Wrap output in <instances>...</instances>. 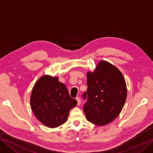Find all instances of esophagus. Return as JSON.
Masks as SVG:
<instances>
[{
  "mask_svg": "<svg viewBox=\"0 0 153 153\" xmlns=\"http://www.w3.org/2000/svg\"><path fill=\"white\" fill-rule=\"evenodd\" d=\"M76 100L77 101V105H80L81 103V100L80 98V97H76Z\"/></svg>",
  "mask_w": 153,
  "mask_h": 153,
  "instance_id": "34e87169",
  "label": "esophagus"
}]
</instances>
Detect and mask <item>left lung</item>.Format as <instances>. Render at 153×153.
Returning a JSON list of instances; mask_svg holds the SVG:
<instances>
[{
  "mask_svg": "<svg viewBox=\"0 0 153 153\" xmlns=\"http://www.w3.org/2000/svg\"><path fill=\"white\" fill-rule=\"evenodd\" d=\"M86 102L83 110L87 121L98 126L108 124L119 115L127 97L126 82L119 69L101 61L94 72L87 74Z\"/></svg>",
  "mask_w": 153,
  "mask_h": 153,
  "instance_id": "obj_1",
  "label": "left lung"
}]
</instances>
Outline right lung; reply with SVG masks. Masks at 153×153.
Listing matches in <instances>:
<instances>
[{
    "mask_svg": "<svg viewBox=\"0 0 153 153\" xmlns=\"http://www.w3.org/2000/svg\"><path fill=\"white\" fill-rule=\"evenodd\" d=\"M66 85L57 77L45 75L37 81L32 89L30 106L36 118L45 126L56 128L65 123L69 111L76 105Z\"/></svg>",
    "mask_w": 153,
    "mask_h": 153,
    "instance_id": "add662e5",
    "label": "right lung"
}]
</instances>
